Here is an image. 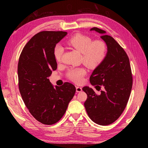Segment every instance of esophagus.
I'll return each instance as SVG.
<instances>
[{"label": "esophagus", "instance_id": "obj_1", "mask_svg": "<svg viewBox=\"0 0 148 148\" xmlns=\"http://www.w3.org/2000/svg\"><path fill=\"white\" fill-rule=\"evenodd\" d=\"M76 91L77 92H80L82 91V88L79 87V86H76Z\"/></svg>", "mask_w": 148, "mask_h": 148}]
</instances>
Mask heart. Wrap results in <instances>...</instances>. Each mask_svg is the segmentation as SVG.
I'll use <instances>...</instances> for the list:
<instances>
[{
    "instance_id": "heart-1",
    "label": "heart",
    "mask_w": 148,
    "mask_h": 148,
    "mask_svg": "<svg viewBox=\"0 0 148 148\" xmlns=\"http://www.w3.org/2000/svg\"><path fill=\"white\" fill-rule=\"evenodd\" d=\"M66 44L82 53L83 62L89 68L99 66L107 54V46L104 42L100 40L92 41L90 37L79 33L75 34L67 39ZM64 51V47L60 45H57L53 49V54L57 62L61 60ZM85 73L84 69L81 67L70 69L67 76L71 81L79 83L82 82Z\"/></svg>"
}]
</instances>
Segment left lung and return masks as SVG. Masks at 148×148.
Instances as JSON below:
<instances>
[{
	"mask_svg": "<svg viewBox=\"0 0 148 148\" xmlns=\"http://www.w3.org/2000/svg\"><path fill=\"white\" fill-rule=\"evenodd\" d=\"M102 34L107 47L105 59L92 73L89 81L100 95L88 86L83 88L88 98L84 103L87 114L94 122L108 125L117 120L126 107L132 88L133 78L129 58L124 49L105 31L94 27Z\"/></svg>",
	"mask_w": 148,
	"mask_h": 148,
	"instance_id": "1",
	"label": "left lung"
}]
</instances>
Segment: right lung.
Wrapping results in <instances>:
<instances>
[{"instance_id": "right-lung-1", "label": "right lung", "mask_w": 148, "mask_h": 148, "mask_svg": "<svg viewBox=\"0 0 148 148\" xmlns=\"http://www.w3.org/2000/svg\"><path fill=\"white\" fill-rule=\"evenodd\" d=\"M66 34L65 31L39 32L26 43L19 58L18 77L21 97L31 114L44 125L59 122L76 91L71 83L65 82L54 88L48 79L57 68L53 49Z\"/></svg>"}]
</instances>
